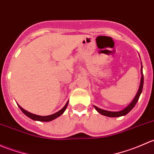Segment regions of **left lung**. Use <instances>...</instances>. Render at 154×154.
<instances>
[{"instance_id": "left-lung-1", "label": "left lung", "mask_w": 154, "mask_h": 154, "mask_svg": "<svg viewBox=\"0 0 154 154\" xmlns=\"http://www.w3.org/2000/svg\"><path fill=\"white\" fill-rule=\"evenodd\" d=\"M141 72H142V78H141V82H140V86H139V90H138L137 93H136V96L133 98V100H132L131 103L128 105L127 107H125L123 110H121L119 112H111V111H107V110L102 109L98 108V107L94 106L95 109L99 113H100L103 116H107V117H120V116H123L127 115V113L130 112L132 110V109L135 106V105L137 103L138 100H139V97H140V94L142 91V88H143V84H144V77H143V73H142V68H141Z\"/></svg>"}]
</instances>
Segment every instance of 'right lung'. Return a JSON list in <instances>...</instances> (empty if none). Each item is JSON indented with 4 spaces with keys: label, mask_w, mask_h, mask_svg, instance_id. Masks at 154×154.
<instances>
[{
    "label": "right lung",
    "mask_w": 154,
    "mask_h": 154,
    "mask_svg": "<svg viewBox=\"0 0 154 154\" xmlns=\"http://www.w3.org/2000/svg\"><path fill=\"white\" fill-rule=\"evenodd\" d=\"M68 104V101L67 102V103H66V104L65 105V106L63 107L62 109H60V111H58L57 112L54 113V114L50 115V116H37V115L32 114V113L27 112V110L24 109L22 107L20 106L18 104V106H19L20 109H21V111L23 112V113H24V115H26L27 117H29V119H32V120L38 121V122H51V121L54 120V119H57V118H58L59 116H61V115L63 114V112H64L65 110H66V107H67Z\"/></svg>",
    "instance_id": "add662e5"
}]
</instances>
